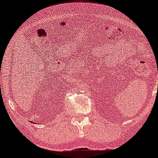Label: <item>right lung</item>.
Returning a JSON list of instances; mask_svg holds the SVG:
<instances>
[{
    "label": "right lung",
    "mask_w": 158,
    "mask_h": 158,
    "mask_svg": "<svg viewBox=\"0 0 158 158\" xmlns=\"http://www.w3.org/2000/svg\"><path fill=\"white\" fill-rule=\"evenodd\" d=\"M30 122H31V123H34V122H33V121H30Z\"/></svg>",
    "instance_id": "1"
}]
</instances>
